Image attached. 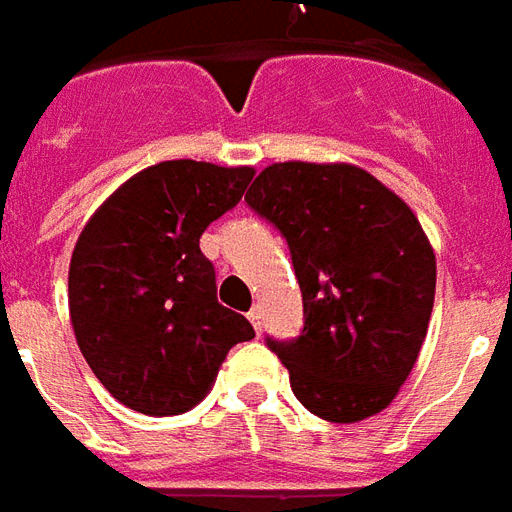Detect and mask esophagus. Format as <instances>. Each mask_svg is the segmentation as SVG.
Returning <instances> with one entry per match:
<instances>
[{"label":"esophagus","mask_w":512,"mask_h":512,"mask_svg":"<svg viewBox=\"0 0 512 512\" xmlns=\"http://www.w3.org/2000/svg\"><path fill=\"white\" fill-rule=\"evenodd\" d=\"M248 322L253 324V330H256V333H261V308H259V305L248 311Z\"/></svg>","instance_id":"obj_1"}]
</instances>
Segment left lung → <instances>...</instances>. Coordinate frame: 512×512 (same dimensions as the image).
<instances>
[{
	"instance_id": "1",
	"label": "left lung",
	"mask_w": 512,
	"mask_h": 512,
	"mask_svg": "<svg viewBox=\"0 0 512 512\" xmlns=\"http://www.w3.org/2000/svg\"><path fill=\"white\" fill-rule=\"evenodd\" d=\"M245 201L292 251L305 327L267 346L289 368L300 404L330 423L387 409L434 311L436 256L420 220L352 163H272Z\"/></svg>"
}]
</instances>
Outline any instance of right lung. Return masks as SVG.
Here are the masks:
<instances>
[{"label":"right lung","mask_w":512,"mask_h":512,"mask_svg":"<svg viewBox=\"0 0 512 512\" xmlns=\"http://www.w3.org/2000/svg\"><path fill=\"white\" fill-rule=\"evenodd\" d=\"M251 179V166L163 160L114 190L81 231L67 275L73 333L92 374L133 412L193 409L231 346L256 335L218 302L199 248Z\"/></svg>","instance_id":"obj_1"}]
</instances>
